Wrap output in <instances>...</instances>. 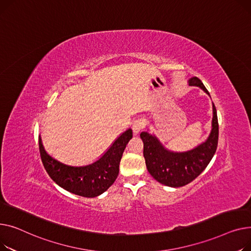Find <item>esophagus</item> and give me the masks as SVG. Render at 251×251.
<instances>
[{
    "label": "esophagus",
    "instance_id": "esophagus-1",
    "mask_svg": "<svg viewBox=\"0 0 251 251\" xmlns=\"http://www.w3.org/2000/svg\"><path fill=\"white\" fill-rule=\"evenodd\" d=\"M144 121L143 120H137L132 124V131H134L135 135H138L139 132L144 128Z\"/></svg>",
    "mask_w": 251,
    "mask_h": 251
}]
</instances>
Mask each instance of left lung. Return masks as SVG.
<instances>
[{
    "mask_svg": "<svg viewBox=\"0 0 251 251\" xmlns=\"http://www.w3.org/2000/svg\"><path fill=\"white\" fill-rule=\"evenodd\" d=\"M189 86H197L209 94L207 88L198 77L188 81ZM144 143V157L149 173L158 182L171 186L180 187L196 179L205 169L216 153L219 139V124L217 110L213 103L212 130L207 141L186 152H172L164 148L159 140L142 131L140 135Z\"/></svg>",
    "mask_w": 251,
    "mask_h": 251,
    "instance_id": "obj_1",
    "label": "left lung"
}]
</instances>
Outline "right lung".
<instances>
[{
    "label": "right lung",
    "mask_w": 251,
    "mask_h": 251,
    "mask_svg": "<svg viewBox=\"0 0 251 251\" xmlns=\"http://www.w3.org/2000/svg\"><path fill=\"white\" fill-rule=\"evenodd\" d=\"M131 138L132 130L128 128L115 140L99 160L80 167L63 164L50 157L44 150L40 138L39 153L44 169L57 185L77 196L95 198L104 193L115 181L120 172L123 153Z\"/></svg>",
    "instance_id": "obj_1"
}]
</instances>
